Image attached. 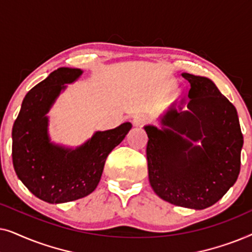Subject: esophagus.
I'll use <instances>...</instances> for the list:
<instances>
[{"mask_svg": "<svg viewBox=\"0 0 252 252\" xmlns=\"http://www.w3.org/2000/svg\"><path fill=\"white\" fill-rule=\"evenodd\" d=\"M147 119L144 118L143 116H136L135 118L133 119V125L135 127H142L143 125H146Z\"/></svg>", "mask_w": 252, "mask_h": 252, "instance_id": "1", "label": "esophagus"}]
</instances>
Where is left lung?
<instances>
[{
    "instance_id": "obj_1",
    "label": "left lung",
    "mask_w": 252,
    "mask_h": 252,
    "mask_svg": "<svg viewBox=\"0 0 252 252\" xmlns=\"http://www.w3.org/2000/svg\"><path fill=\"white\" fill-rule=\"evenodd\" d=\"M189 101L174 103L161 128L144 126L149 181L171 204L203 210L219 201L240 173L243 135L235 106L209 78L182 73ZM201 141V146L194 145Z\"/></svg>"
}]
</instances>
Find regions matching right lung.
I'll return each instance as SVG.
<instances>
[{"label":"right lung","instance_id":"obj_1","mask_svg":"<svg viewBox=\"0 0 252 252\" xmlns=\"http://www.w3.org/2000/svg\"><path fill=\"white\" fill-rule=\"evenodd\" d=\"M82 74L80 68L60 67L27 93L12 127V161L27 189L44 202L66 203L95 190L106 157L125 139L132 124L96 132L72 149L50 142L47 113L66 84Z\"/></svg>","mask_w":252,"mask_h":252}]
</instances>
